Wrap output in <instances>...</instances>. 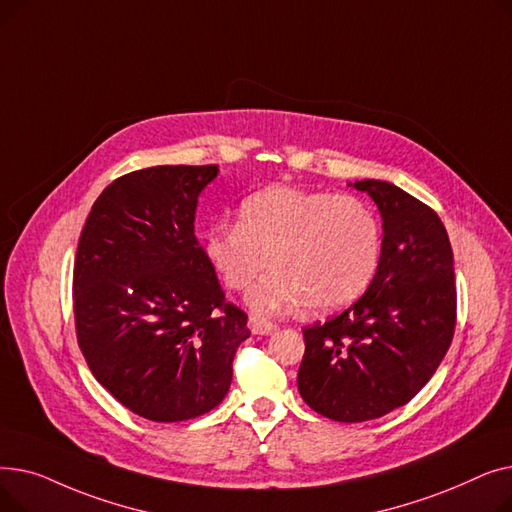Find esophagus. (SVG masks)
<instances>
[{
  "label": "esophagus",
  "instance_id": "34e87169",
  "mask_svg": "<svg viewBox=\"0 0 512 512\" xmlns=\"http://www.w3.org/2000/svg\"><path fill=\"white\" fill-rule=\"evenodd\" d=\"M274 328H276V326L272 324V321H267V319H259V317H251V319H249V330H251L253 334H257V336L272 334Z\"/></svg>",
  "mask_w": 512,
  "mask_h": 512
}]
</instances>
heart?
<instances>
[{"mask_svg": "<svg viewBox=\"0 0 512 512\" xmlns=\"http://www.w3.org/2000/svg\"><path fill=\"white\" fill-rule=\"evenodd\" d=\"M205 257L224 284L249 294L257 315L307 303L330 313L355 303L382 257V222L361 197L297 186H270L238 207V222L215 220L203 236Z\"/></svg>", "mask_w": 512, "mask_h": 512, "instance_id": "heart-1", "label": "heart"}]
</instances>
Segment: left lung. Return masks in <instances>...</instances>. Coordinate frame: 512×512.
<instances>
[{"instance_id":"obj_1","label":"left lung","mask_w":512,"mask_h":512,"mask_svg":"<svg viewBox=\"0 0 512 512\" xmlns=\"http://www.w3.org/2000/svg\"><path fill=\"white\" fill-rule=\"evenodd\" d=\"M382 213V257L365 294L303 330L299 392L334 421L384 417L429 382L456 326L454 259L438 213L384 180H359Z\"/></svg>"}]
</instances>
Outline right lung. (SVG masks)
Instances as JSON below:
<instances>
[{"label":"right lung","mask_w":512,"mask_h":512,"mask_svg":"<svg viewBox=\"0 0 512 512\" xmlns=\"http://www.w3.org/2000/svg\"><path fill=\"white\" fill-rule=\"evenodd\" d=\"M218 166H155L116 178L91 207L74 259L76 340L95 380L149 421L218 407L251 332L195 236Z\"/></svg>","instance_id":"right-lung-1"}]
</instances>
